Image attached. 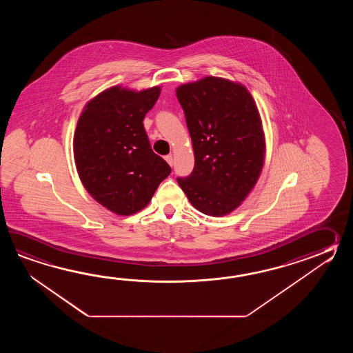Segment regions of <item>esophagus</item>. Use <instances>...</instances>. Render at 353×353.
Returning <instances> with one entry per match:
<instances>
[{
    "instance_id": "esophagus-1",
    "label": "esophagus",
    "mask_w": 353,
    "mask_h": 353,
    "mask_svg": "<svg viewBox=\"0 0 353 353\" xmlns=\"http://www.w3.org/2000/svg\"><path fill=\"white\" fill-rule=\"evenodd\" d=\"M166 163L169 164L170 166H173V157L172 155H168V157H165Z\"/></svg>"
}]
</instances>
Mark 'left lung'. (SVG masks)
<instances>
[{"mask_svg":"<svg viewBox=\"0 0 353 353\" xmlns=\"http://www.w3.org/2000/svg\"><path fill=\"white\" fill-rule=\"evenodd\" d=\"M194 169L178 184L195 210L222 217L239 208L260 178L266 141L255 99L242 83L204 77L181 84Z\"/></svg>","mask_w":353,"mask_h":353,"instance_id":"8db88e82","label":"left lung"}]
</instances>
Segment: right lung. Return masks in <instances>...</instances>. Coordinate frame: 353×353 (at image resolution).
<instances>
[{"instance_id":"right-lung-1","label":"right lung","mask_w":353,"mask_h":353,"mask_svg":"<svg viewBox=\"0 0 353 353\" xmlns=\"http://www.w3.org/2000/svg\"><path fill=\"white\" fill-rule=\"evenodd\" d=\"M160 92V85H113L90 99L77 122L73 152L79 179L94 201L117 216L143 210L172 173L151 150L143 128Z\"/></svg>"}]
</instances>
